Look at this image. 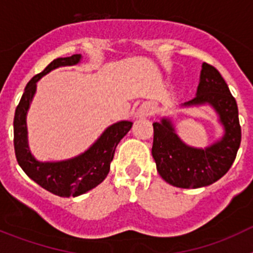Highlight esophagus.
I'll return each mask as SVG.
<instances>
[{
    "mask_svg": "<svg viewBox=\"0 0 253 253\" xmlns=\"http://www.w3.org/2000/svg\"><path fill=\"white\" fill-rule=\"evenodd\" d=\"M153 113H154L153 105H152L151 102H144V104L140 105L139 109H138L137 116H139V118H148V116H151Z\"/></svg>",
    "mask_w": 253,
    "mask_h": 253,
    "instance_id": "34e87169",
    "label": "esophagus"
}]
</instances>
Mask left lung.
<instances>
[{
	"label": "left lung",
	"mask_w": 253,
	"mask_h": 253,
	"mask_svg": "<svg viewBox=\"0 0 253 253\" xmlns=\"http://www.w3.org/2000/svg\"><path fill=\"white\" fill-rule=\"evenodd\" d=\"M210 105L219 116L224 134L207 148L185 144L176 134L173 124L163 118L153 123L152 156L157 171L169 185L182 189L208 186L223 177L236 160L241 144V125L236 99L215 67L203 63L200 82L194 99L181 106Z\"/></svg>",
	"instance_id": "obj_1"
}]
</instances>
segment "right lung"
<instances>
[{
    "instance_id": "right-lung-1",
    "label": "right lung",
    "mask_w": 253,
    "mask_h": 253,
    "mask_svg": "<svg viewBox=\"0 0 253 253\" xmlns=\"http://www.w3.org/2000/svg\"><path fill=\"white\" fill-rule=\"evenodd\" d=\"M81 58V54L57 58L46 66L43 72L31 78L26 84L13 118V147L20 167L38 185L62 198L82 195L101 184L110 171L116 146L133 125L128 120L110 125L90 148L71 160L58 162H40L35 160L28 144L26 114L37 91V82L58 67L80 63Z\"/></svg>"
}]
</instances>
